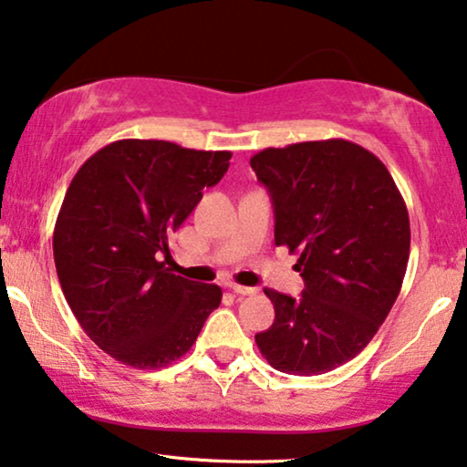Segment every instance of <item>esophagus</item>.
<instances>
[{"instance_id": "obj_1", "label": "esophagus", "mask_w": 467, "mask_h": 467, "mask_svg": "<svg viewBox=\"0 0 467 467\" xmlns=\"http://www.w3.org/2000/svg\"><path fill=\"white\" fill-rule=\"evenodd\" d=\"M229 289H232L235 296H240V297H244V296H254V291L253 286H242V285H229Z\"/></svg>"}]
</instances>
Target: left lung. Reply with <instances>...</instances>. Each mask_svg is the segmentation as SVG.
I'll use <instances>...</instances> for the list:
<instances>
[{
	"mask_svg": "<svg viewBox=\"0 0 467 467\" xmlns=\"http://www.w3.org/2000/svg\"><path fill=\"white\" fill-rule=\"evenodd\" d=\"M274 206V242L297 253V299L274 289L254 336L278 372L315 376L361 353L393 308L410 254L404 197L385 163L348 140L265 149L251 159Z\"/></svg>",
	"mask_w": 467,
	"mask_h": 467,
	"instance_id": "8db88e82",
	"label": "left lung"
}]
</instances>
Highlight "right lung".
I'll return each mask as SVG.
<instances>
[{
    "instance_id": "right-lung-1",
    "label": "right lung",
    "mask_w": 467,
    "mask_h": 467,
    "mask_svg": "<svg viewBox=\"0 0 467 467\" xmlns=\"http://www.w3.org/2000/svg\"><path fill=\"white\" fill-rule=\"evenodd\" d=\"M229 150L119 140L88 157L55 223L57 276L74 317L125 366L181 359L219 308V285L171 274L168 240L229 168Z\"/></svg>"
}]
</instances>
